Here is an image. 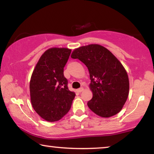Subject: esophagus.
<instances>
[{
	"instance_id": "esophagus-1",
	"label": "esophagus",
	"mask_w": 154,
	"mask_h": 154,
	"mask_svg": "<svg viewBox=\"0 0 154 154\" xmlns=\"http://www.w3.org/2000/svg\"><path fill=\"white\" fill-rule=\"evenodd\" d=\"M83 90V88L82 87V88H79V89L77 90V91H78V92H82V91Z\"/></svg>"
}]
</instances>
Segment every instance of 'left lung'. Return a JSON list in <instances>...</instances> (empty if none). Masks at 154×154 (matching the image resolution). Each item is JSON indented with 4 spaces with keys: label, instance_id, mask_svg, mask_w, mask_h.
Wrapping results in <instances>:
<instances>
[{
    "label": "left lung",
    "instance_id": "left-lung-1",
    "mask_svg": "<svg viewBox=\"0 0 154 154\" xmlns=\"http://www.w3.org/2000/svg\"><path fill=\"white\" fill-rule=\"evenodd\" d=\"M71 58L79 59L89 71L93 97L88 102V107L103 118L118 113L129 93L128 76L121 62L107 49L97 44L75 49Z\"/></svg>",
    "mask_w": 154,
    "mask_h": 154
}]
</instances>
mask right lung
<instances>
[{
    "label": "right lung",
    "instance_id": "add662e5",
    "mask_svg": "<svg viewBox=\"0 0 154 154\" xmlns=\"http://www.w3.org/2000/svg\"><path fill=\"white\" fill-rule=\"evenodd\" d=\"M71 49L53 48L41 56L30 82L32 107L48 122L58 121L71 107L75 94L68 88L64 67Z\"/></svg>",
    "mask_w": 154,
    "mask_h": 154
}]
</instances>
